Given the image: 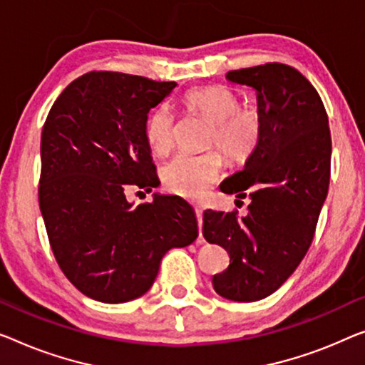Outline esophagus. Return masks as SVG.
Here are the masks:
<instances>
[{"label":"esophagus","mask_w":365,"mask_h":365,"mask_svg":"<svg viewBox=\"0 0 365 365\" xmlns=\"http://www.w3.org/2000/svg\"><path fill=\"white\" fill-rule=\"evenodd\" d=\"M195 215H197V221H198V230H200V236H201V225H203V220H201V215H203V211L200 208H195Z\"/></svg>","instance_id":"obj_1"}]
</instances>
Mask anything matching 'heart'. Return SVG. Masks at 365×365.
<instances>
[{"mask_svg":"<svg viewBox=\"0 0 365 365\" xmlns=\"http://www.w3.org/2000/svg\"><path fill=\"white\" fill-rule=\"evenodd\" d=\"M190 111L211 123L206 139L208 148L222 150L235 164H242L260 145L264 138V116L255 106H239L235 91L222 85L198 86L185 95ZM145 140L157 155H165L173 148L175 118L168 106H157L145 121ZM220 152L178 154L162 168V180L170 192L187 198H200L221 175Z\"/></svg>","mask_w":365,"mask_h":365,"instance_id":"1","label":"heart"}]
</instances>
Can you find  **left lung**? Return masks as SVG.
<instances>
[{
	"label": "left lung",
	"mask_w": 365,
	"mask_h": 365,
	"mask_svg": "<svg viewBox=\"0 0 365 365\" xmlns=\"http://www.w3.org/2000/svg\"><path fill=\"white\" fill-rule=\"evenodd\" d=\"M226 78L257 91L264 138L221 183V192L251 198L247 215L205 211L203 236L230 254L213 277L217 295L257 302L282 287L313 241L329 187L331 133L318 91L290 65L231 70Z\"/></svg>",
	"instance_id": "left-lung-1"
}]
</instances>
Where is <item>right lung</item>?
<instances>
[{"label":"right lung","mask_w":365,"mask_h":365,"mask_svg":"<svg viewBox=\"0 0 365 365\" xmlns=\"http://www.w3.org/2000/svg\"><path fill=\"white\" fill-rule=\"evenodd\" d=\"M175 81L90 72L53 103L42 128L39 206L65 277L103 303H126L154 284L172 247L198 237L187 201L154 195L133 206L129 188L159 185L145 121Z\"/></svg>","instance_id":"obj_1"}]
</instances>
